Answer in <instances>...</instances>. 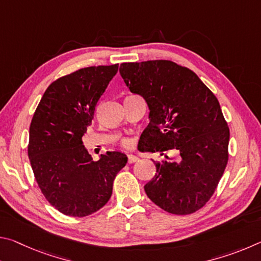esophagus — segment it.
Returning <instances> with one entry per match:
<instances>
[{"mask_svg": "<svg viewBox=\"0 0 261 261\" xmlns=\"http://www.w3.org/2000/svg\"><path fill=\"white\" fill-rule=\"evenodd\" d=\"M138 160H139V159L137 158L136 155H134V154H129V155H127V162H129V163H135Z\"/></svg>", "mask_w": 261, "mask_h": 261, "instance_id": "esophagus-1", "label": "esophagus"}]
</instances>
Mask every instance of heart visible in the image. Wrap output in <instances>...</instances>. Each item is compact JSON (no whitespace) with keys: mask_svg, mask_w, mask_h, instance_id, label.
Returning <instances> with one entry per match:
<instances>
[{"mask_svg":"<svg viewBox=\"0 0 261 261\" xmlns=\"http://www.w3.org/2000/svg\"><path fill=\"white\" fill-rule=\"evenodd\" d=\"M122 145L124 147H131V145H132V141H131V139H129V138H124L122 140Z\"/></svg>","mask_w":261,"mask_h":261,"instance_id":"b5f03b06","label":"heart"}]
</instances>
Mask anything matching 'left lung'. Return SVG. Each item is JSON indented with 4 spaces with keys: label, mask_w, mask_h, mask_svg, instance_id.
<instances>
[{
    "label": "left lung",
    "mask_w": 261,
    "mask_h": 261,
    "mask_svg": "<svg viewBox=\"0 0 261 261\" xmlns=\"http://www.w3.org/2000/svg\"><path fill=\"white\" fill-rule=\"evenodd\" d=\"M120 73L148 105L147 151L179 154L178 161H154L156 174L145 192L168 213H194L213 196L229 159L230 134L218 99L192 70L173 61L122 63Z\"/></svg>",
    "instance_id": "left-lung-1"
}]
</instances>
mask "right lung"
Listing matches in <instances>:
<instances>
[{
    "mask_svg": "<svg viewBox=\"0 0 261 261\" xmlns=\"http://www.w3.org/2000/svg\"><path fill=\"white\" fill-rule=\"evenodd\" d=\"M117 71L118 64H113L65 74L48 86L34 112L28 149L31 167L48 202L65 215L84 218L103 207L127 162L121 152H107L94 161L82 140Z\"/></svg>",
    "mask_w": 261,
    "mask_h": 261,
    "instance_id": "right-lung-1",
    "label": "right lung"
}]
</instances>
